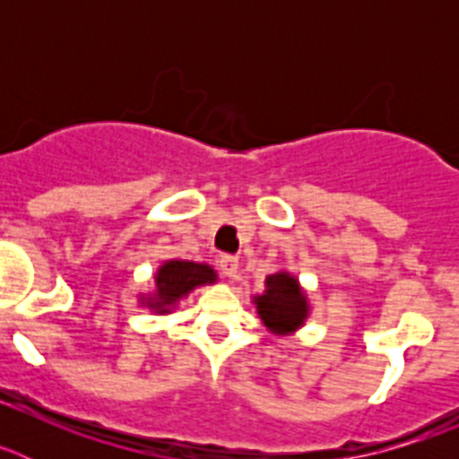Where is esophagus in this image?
I'll return each mask as SVG.
<instances>
[{"instance_id":"obj_1","label":"esophagus","mask_w":459,"mask_h":459,"mask_svg":"<svg viewBox=\"0 0 459 459\" xmlns=\"http://www.w3.org/2000/svg\"><path fill=\"white\" fill-rule=\"evenodd\" d=\"M218 264H221L222 275H227V278H237V273H238V259L234 257V255H222Z\"/></svg>"}]
</instances>
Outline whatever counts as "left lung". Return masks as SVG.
I'll use <instances>...</instances> for the list:
<instances>
[{"mask_svg":"<svg viewBox=\"0 0 459 459\" xmlns=\"http://www.w3.org/2000/svg\"><path fill=\"white\" fill-rule=\"evenodd\" d=\"M253 301L257 306L259 319L271 333L278 335L294 333L296 328L303 326L310 312L306 291L287 271L269 275L264 280V294H257Z\"/></svg>","mask_w":459,"mask_h":459,"instance_id":"obj_1","label":"left lung"}]
</instances>
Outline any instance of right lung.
Segmentation results:
<instances>
[{"label": "right lung", "mask_w": 459, "mask_h": 459, "mask_svg": "<svg viewBox=\"0 0 459 459\" xmlns=\"http://www.w3.org/2000/svg\"><path fill=\"white\" fill-rule=\"evenodd\" d=\"M216 271L209 264H197V262H184V259H168L160 269L156 271V291L149 296H142V306L152 307L158 315H168L177 303L188 296L195 287L211 285L216 282Z\"/></svg>", "instance_id": "obj_1"}]
</instances>
